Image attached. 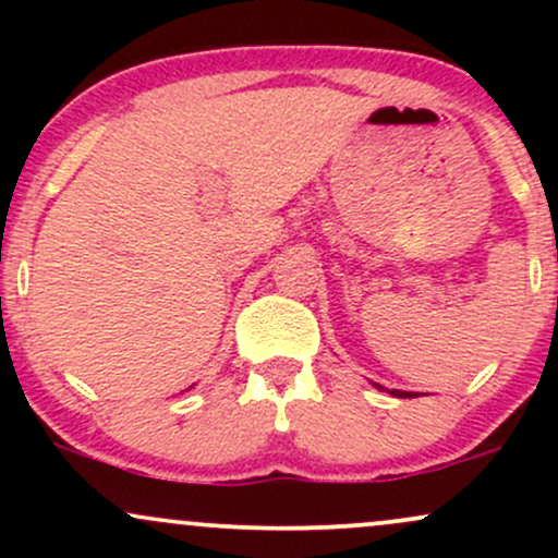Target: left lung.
Returning a JSON list of instances; mask_svg holds the SVG:
<instances>
[{"label":"left lung","mask_w":558,"mask_h":558,"mask_svg":"<svg viewBox=\"0 0 558 558\" xmlns=\"http://www.w3.org/2000/svg\"><path fill=\"white\" fill-rule=\"evenodd\" d=\"M377 388H380V386H377ZM390 393L399 396V399H414V396H417V393H407V390H390Z\"/></svg>","instance_id":"8db88e82"}]
</instances>
